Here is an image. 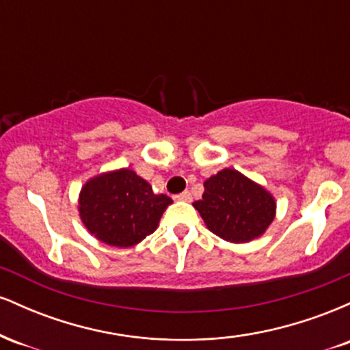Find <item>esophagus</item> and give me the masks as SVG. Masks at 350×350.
I'll list each match as a JSON object with an SVG mask.
<instances>
[{
  "instance_id": "34e87169",
  "label": "esophagus",
  "mask_w": 350,
  "mask_h": 350,
  "mask_svg": "<svg viewBox=\"0 0 350 350\" xmlns=\"http://www.w3.org/2000/svg\"><path fill=\"white\" fill-rule=\"evenodd\" d=\"M174 199L176 200H184V202H191L192 196H191V192H189V191H184V192H180V194L174 196Z\"/></svg>"
}]
</instances>
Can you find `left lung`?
<instances>
[{
	"label": "left lung",
	"mask_w": 350,
	"mask_h": 350,
	"mask_svg": "<svg viewBox=\"0 0 350 350\" xmlns=\"http://www.w3.org/2000/svg\"><path fill=\"white\" fill-rule=\"evenodd\" d=\"M192 206L212 234L230 243L262 237L276 215L271 192L230 167L211 176L204 183L202 199Z\"/></svg>",
	"instance_id": "8db88e82"
}]
</instances>
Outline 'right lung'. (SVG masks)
<instances>
[{"label":"right lung","mask_w":350,"mask_h":350,"mask_svg":"<svg viewBox=\"0 0 350 350\" xmlns=\"http://www.w3.org/2000/svg\"><path fill=\"white\" fill-rule=\"evenodd\" d=\"M170 204L171 198L154 194L148 180L133 170L122 167L94 176L83 184L79 214L87 230L100 242L128 248L158 228Z\"/></svg>","instance_id":"obj_1"}]
</instances>
